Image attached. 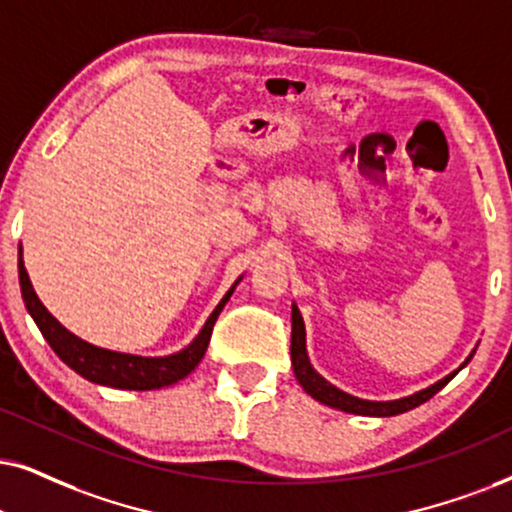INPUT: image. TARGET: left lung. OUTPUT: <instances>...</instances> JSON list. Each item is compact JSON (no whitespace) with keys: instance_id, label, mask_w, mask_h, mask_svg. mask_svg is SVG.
Masks as SVG:
<instances>
[{"instance_id":"8db88e82","label":"left lung","mask_w":512,"mask_h":512,"mask_svg":"<svg viewBox=\"0 0 512 512\" xmlns=\"http://www.w3.org/2000/svg\"><path fill=\"white\" fill-rule=\"evenodd\" d=\"M472 354L475 352H470V357L463 361L461 368L472 359ZM290 361H293V371H295L297 383L302 385V390L307 392L309 397L321 401V404L331 406V409H338L345 413H357V416H378V418L397 416V413L416 409V406L423 404V401L435 397V394L442 390V387L449 383V380L454 378L458 371H461V368H456L454 373H449L446 378L437 380L435 385L425 387V390L413 392V394H409V397H401V399L371 401V399L354 397V394L342 392L340 387L331 385L326 378H323V375L314 371L312 361H309V354H307V333H304V321H302L300 309H297L295 304H293V335H290Z\"/></svg>"}]
</instances>
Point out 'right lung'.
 I'll return each instance as SVG.
<instances>
[{
	"label": "right lung",
	"instance_id": "right-lung-1",
	"mask_svg": "<svg viewBox=\"0 0 512 512\" xmlns=\"http://www.w3.org/2000/svg\"><path fill=\"white\" fill-rule=\"evenodd\" d=\"M18 281H21L25 309H28L32 321L37 323V328H40L44 340L49 342V347L56 352V357L73 368L75 373H80L82 378H87L89 383L118 387V390H160V387L174 385L181 378H186L200 364V359L205 357V349L210 345L212 326H215L219 312H222L224 304L229 302V297L234 295L238 286L236 281L234 286L226 290V295L219 300L215 312L208 316V321L200 328L196 338L191 340V345H186L174 354H167V357H139V354H125L96 347L92 342L77 338L66 326H61V321L49 314V309L44 307L35 293V288H32L30 276L23 264V252L18 257Z\"/></svg>",
	"mask_w": 512,
	"mask_h": 512
}]
</instances>
